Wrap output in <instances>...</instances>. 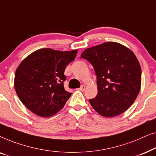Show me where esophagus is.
<instances>
[{
	"instance_id": "esophagus-1",
	"label": "esophagus",
	"mask_w": 156,
	"mask_h": 156,
	"mask_svg": "<svg viewBox=\"0 0 156 156\" xmlns=\"http://www.w3.org/2000/svg\"><path fill=\"white\" fill-rule=\"evenodd\" d=\"M85 89H86V86H85V85H82V86H81L80 88L79 89V90L81 91H84L85 90Z\"/></svg>"
}]
</instances>
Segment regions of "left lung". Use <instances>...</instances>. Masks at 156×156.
I'll list each match as a JSON object with an SVG mask.
<instances>
[{
	"label": "left lung",
	"mask_w": 156,
	"mask_h": 156,
	"mask_svg": "<svg viewBox=\"0 0 156 156\" xmlns=\"http://www.w3.org/2000/svg\"><path fill=\"white\" fill-rule=\"evenodd\" d=\"M94 69L98 94L89 99L98 114L106 118L120 115L138 97L141 85V69L129 48L107 42L87 48L81 55Z\"/></svg>",
	"instance_id": "8db88e82"
}]
</instances>
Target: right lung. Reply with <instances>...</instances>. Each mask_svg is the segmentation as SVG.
<instances>
[{"label": "right lung", "mask_w": 156, "mask_h": 156, "mask_svg": "<svg viewBox=\"0 0 156 156\" xmlns=\"http://www.w3.org/2000/svg\"><path fill=\"white\" fill-rule=\"evenodd\" d=\"M77 52L40 49L18 65L15 74V89L22 103L33 114L50 117L64 107L72 94L64 87V72Z\"/></svg>", "instance_id": "obj_1"}]
</instances>
